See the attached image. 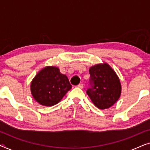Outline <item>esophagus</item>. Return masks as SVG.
<instances>
[{"label": "esophagus", "instance_id": "1", "mask_svg": "<svg viewBox=\"0 0 150 150\" xmlns=\"http://www.w3.org/2000/svg\"><path fill=\"white\" fill-rule=\"evenodd\" d=\"M77 87H79V88H80V89H83V84H79V85H77Z\"/></svg>", "mask_w": 150, "mask_h": 150}]
</instances>
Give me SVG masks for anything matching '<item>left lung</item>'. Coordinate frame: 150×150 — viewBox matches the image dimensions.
I'll list each match as a JSON object with an SVG mask.
<instances>
[{
  "instance_id": "obj_1",
  "label": "left lung",
  "mask_w": 150,
  "mask_h": 150,
  "mask_svg": "<svg viewBox=\"0 0 150 150\" xmlns=\"http://www.w3.org/2000/svg\"><path fill=\"white\" fill-rule=\"evenodd\" d=\"M90 85L87 95L100 109L110 108L119 100L122 92L120 81L107 63L97 64L89 68Z\"/></svg>"
}]
</instances>
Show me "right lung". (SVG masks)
I'll use <instances>...</instances> for the list:
<instances>
[{
    "mask_svg": "<svg viewBox=\"0 0 150 150\" xmlns=\"http://www.w3.org/2000/svg\"><path fill=\"white\" fill-rule=\"evenodd\" d=\"M71 87L68 78L61 74L58 67L47 66L33 79L30 91L39 104L50 106L59 103Z\"/></svg>",
    "mask_w": 150,
    "mask_h": 150,
    "instance_id": "obj_1",
    "label": "right lung"
}]
</instances>
